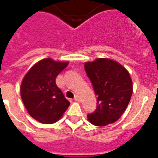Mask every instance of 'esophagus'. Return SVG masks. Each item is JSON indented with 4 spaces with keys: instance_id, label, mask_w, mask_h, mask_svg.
I'll list each match as a JSON object with an SVG mask.
<instances>
[{
    "instance_id": "1",
    "label": "esophagus",
    "mask_w": 158,
    "mask_h": 158,
    "mask_svg": "<svg viewBox=\"0 0 158 158\" xmlns=\"http://www.w3.org/2000/svg\"><path fill=\"white\" fill-rule=\"evenodd\" d=\"M74 100L77 101V102H79V101H80V97H79V95H75V96H74Z\"/></svg>"
}]
</instances>
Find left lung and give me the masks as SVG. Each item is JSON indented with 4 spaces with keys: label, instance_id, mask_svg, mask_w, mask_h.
Masks as SVG:
<instances>
[{
    "label": "left lung",
    "instance_id": "obj_1",
    "mask_svg": "<svg viewBox=\"0 0 158 158\" xmlns=\"http://www.w3.org/2000/svg\"><path fill=\"white\" fill-rule=\"evenodd\" d=\"M85 69L97 95L96 109L87 115L89 121L98 127L114 123L126 110L132 94L128 71L109 58L85 63Z\"/></svg>",
    "mask_w": 158,
    "mask_h": 158
}]
</instances>
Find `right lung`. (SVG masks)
<instances>
[{
  "label": "right lung",
  "instance_id": "right-lung-1",
  "mask_svg": "<svg viewBox=\"0 0 158 158\" xmlns=\"http://www.w3.org/2000/svg\"><path fill=\"white\" fill-rule=\"evenodd\" d=\"M68 62L45 58L34 64L23 78L21 96L31 117L43 124L58 121L70 103L56 85V78Z\"/></svg>",
  "mask_w": 158,
  "mask_h": 158
}]
</instances>
